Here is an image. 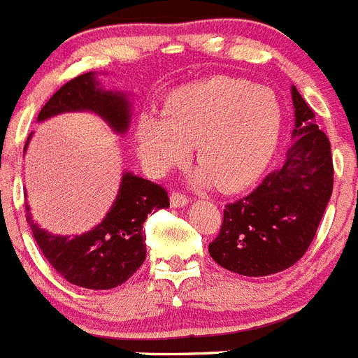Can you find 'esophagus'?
Returning a JSON list of instances; mask_svg holds the SVG:
<instances>
[{
	"label": "esophagus",
	"mask_w": 358,
	"mask_h": 358,
	"mask_svg": "<svg viewBox=\"0 0 358 358\" xmlns=\"http://www.w3.org/2000/svg\"><path fill=\"white\" fill-rule=\"evenodd\" d=\"M189 203V196H185L183 192L180 191H173L171 192V205L173 207H182V205Z\"/></svg>",
	"instance_id": "34e87169"
}]
</instances>
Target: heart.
I'll return each instance as SVG.
<instances>
[{
	"instance_id": "1",
	"label": "heart",
	"mask_w": 358,
	"mask_h": 358,
	"mask_svg": "<svg viewBox=\"0 0 358 358\" xmlns=\"http://www.w3.org/2000/svg\"><path fill=\"white\" fill-rule=\"evenodd\" d=\"M279 126L281 111L272 92L223 77L171 93L162 117L138 120L136 142L142 158L160 173L182 164L194 145L200 180L238 191L265 169Z\"/></svg>"
}]
</instances>
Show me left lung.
<instances>
[{"label":"left lung","instance_id":"left-lung-1","mask_svg":"<svg viewBox=\"0 0 358 358\" xmlns=\"http://www.w3.org/2000/svg\"><path fill=\"white\" fill-rule=\"evenodd\" d=\"M292 101L295 142L287 160L250 194L225 205L220 234L209 243L217 265L248 278L282 272L304 256L334 189L328 136L295 86Z\"/></svg>","mask_w":358,"mask_h":358}]
</instances>
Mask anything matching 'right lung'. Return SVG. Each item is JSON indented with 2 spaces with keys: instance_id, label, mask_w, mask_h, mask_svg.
<instances>
[{
  "instance_id": "add662e5",
  "label": "right lung",
  "mask_w": 358,
  "mask_h": 358,
  "mask_svg": "<svg viewBox=\"0 0 358 358\" xmlns=\"http://www.w3.org/2000/svg\"><path fill=\"white\" fill-rule=\"evenodd\" d=\"M95 111L113 127L126 131L129 108L124 95L102 92L93 73L68 80L48 99L37 119L45 120L63 111ZM27 148V145H24ZM169 207L162 185L126 173L113 207L101 225L86 234L61 238L34 223L27 207V222L43 256L68 282L90 290H108L126 282L145 259L144 222L151 210Z\"/></svg>"
}]
</instances>
